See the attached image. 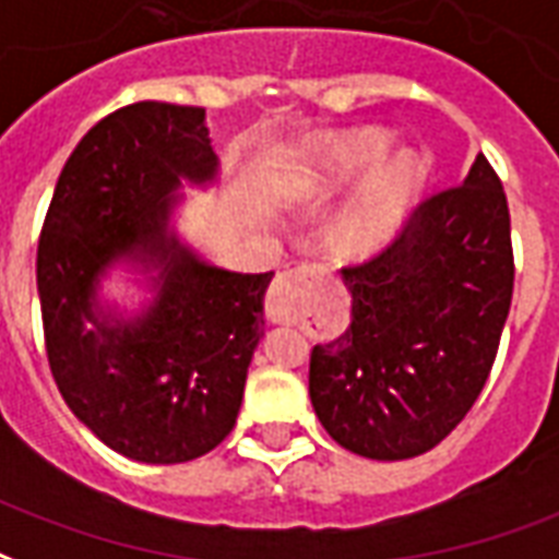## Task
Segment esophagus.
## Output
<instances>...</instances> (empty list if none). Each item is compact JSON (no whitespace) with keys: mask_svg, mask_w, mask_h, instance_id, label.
<instances>
[{"mask_svg":"<svg viewBox=\"0 0 559 559\" xmlns=\"http://www.w3.org/2000/svg\"><path fill=\"white\" fill-rule=\"evenodd\" d=\"M320 272L311 266L281 272L266 293V317L272 322H296L308 311V290Z\"/></svg>","mask_w":559,"mask_h":559,"instance_id":"1","label":"esophagus"}]
</instances>
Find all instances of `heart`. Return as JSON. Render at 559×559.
Segmentation results:
<instances>
[{
  "mask_svg": "<svg viewBox=\"0 0 559 559\" xmlns=\"http://www.w3.org/2000/svg\"><path fill=\"white\" fill-rule=\"evenodd\" d=\"M388 142H391L388 132L373 127L322 139L308 153L305 192L313 198L334 195L337 189L372 168L388 151ZM420 189H424V165L415 153L400 151L388 156L364 177L355 198L343 206V213L334 222V251L346 260L373 258L376 251H382L396 237Z\"/></svg>",
  "mask_w": 559,
  "mask_h": 559,
  "instance_id": "heart-1",
  "label": "heart"
}]
</instances>
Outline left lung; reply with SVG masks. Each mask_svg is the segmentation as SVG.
Instances as JSON below:
<instances>
[{"mask_svg": "<svg viewBox=\"0 0 559 559\" xmlns=\"http://www.w3.org/2000/svg\"><path fill=\"white\" fill-rule=\"evenodd\" d=\"M510 206L479 153L382 254L343 269L353 322L311 349L313 412L358 456L412 459L444 441L489 379L510 313Z\"/></svg>", "mask_w": 559, "mask_h": 559, "instance_id": "1", "label": "left lung"}]
</instances>
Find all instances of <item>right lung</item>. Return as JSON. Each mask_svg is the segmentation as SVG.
<instances>
[{
	"label": "right lung",
	"mask_w": 559,
	"mask_h": 559,
	"mask_svg": "<svg viewBox=\"0 0 559 559\" xmlns=\"http://www.w3.org/2000/svg\"><path fill=\"white\" fill-rule=\"evenodd\" d=\"M204 109L142 100L94 123L64 163L37 242L52 379L106 448L175 465L218 448L242 406L272 272H227L168 230L180 180L218 171ZM115 262L153 271L135 318L103 309Z\"/></svg>",
	"instance_id": "obj_1"
}]
</instances>
